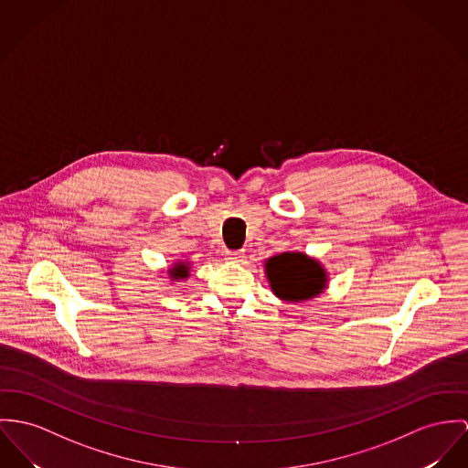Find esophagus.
<instances>
[{"label":"esophagus","instance_id":"1","mask_svg":"<svg viewBox=\"0 0 468 468\" xmlns=\"http://www.w3.org/2000/svg\"><path fill=\"white\" fill-rule=\"evenodd\" d=\"M226 260L231 263H239L244 260V251H228L226 252Z\"/></svg>","mask_w":468,"mask_h":468}]
</instances>
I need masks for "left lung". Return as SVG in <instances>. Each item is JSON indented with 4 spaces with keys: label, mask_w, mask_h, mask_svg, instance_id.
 I'll use <instances>...</instances> for the list:
<instances>
[{
    "label": "left lung",
    "mask_w": 468,
    "mask_h": 468,
    "mask_svg": "<svg viewBox=\"0 0 468 468\" xmlns=\"http://www.w3.org/2000/svg\"><path fill=\"white\" fill-rule=\"evenodd\" d=\"M265 276L276 297L301 303L317 297L327 287V272L321 261L304 252H282L265 260Z\"/></svg>",
    "instance_id": "8db88e82"
}]
</instances>
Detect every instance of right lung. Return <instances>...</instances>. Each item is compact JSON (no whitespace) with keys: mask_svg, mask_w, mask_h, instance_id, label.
Listing matches in <instances>:
<instances>
[{"mask_svg":"<svg viewBox=\"0 0 468 468\" xmlns=\"http://www.w3.org/2000/svg\"><path fill=\"white\" fill-rule=\"evenodd\" d=\"M190 274V263L188 261H176L171 269H169V278L173 282H180V280H186Z\"/></svg>","mask_w":468,"mask_h":468,"instance_id":"1","label":"right lung"}]
</instances>
